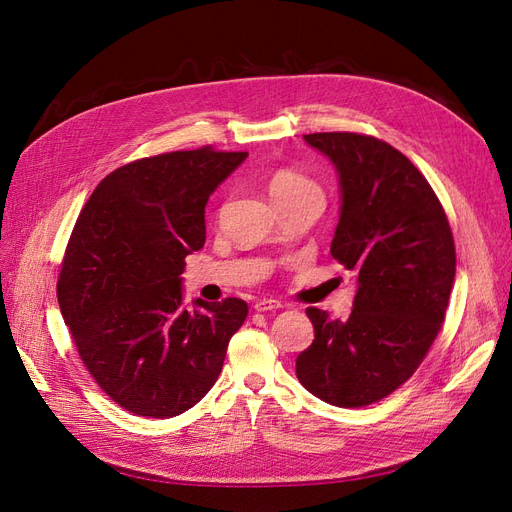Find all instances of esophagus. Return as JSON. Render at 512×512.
<instances>
[{
	"mask_svg": "<svg viewBox=\"0 0 512 512\" xmlns=\"http://www.w3.org/2000/svg\"><path fill=\"white\" fill-rule=\"evenodd\" d=\"M281 302L279 300H271V298H264V300H258L256 304H254V309L258 311V313H269V311H277V309H281Z\"/></svg>",
	"mask_w": 512,
	"mask_h": 512,
	"instance_id": "34e87169",
	"label": "esophagus"
}]
</instances>
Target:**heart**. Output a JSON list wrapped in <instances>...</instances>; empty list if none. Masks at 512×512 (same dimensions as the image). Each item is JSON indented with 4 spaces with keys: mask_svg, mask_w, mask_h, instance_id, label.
I'll return each mask as SVG.
<instances>
[{
    "mask_svg": "<svg viewBox=\"0 0 512 512\" xmlns=\"http://www.w3.org/2000/svg\"><path fill=\"white\" fill-rule=\"evenodd\" d=\"M311 189H317L313 182L292 170L275 172L269 182V193L273 199H281V197H288V195L302 193V191H311Z\"/></svg>",
    "mask_w": 512,
    "mask_h": 512,
    "instance_id": "obj_1",
    "label": "heart"
}]
</instances>
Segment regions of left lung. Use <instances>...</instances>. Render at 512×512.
<instances>
[{
    "label": "left lung",
    "instance_id": "1",
    "mask_svg": "<svg viewBox=\"0 0 512 512\" xmlns=\"http://www.w3.org/2000/svg\"><path fill=\"white\" fill-rule=\"evenodd\" d=\"M332 161L340 218L332 256L353 271L349 319L306 309L315 340L296 359L306 391L336 407L384 399L410 378L437 338L456 277L452 229L414 163L374 136L306 134Z\"/></svg>",
    "mask_w": 512,
    "mask_h": 512
}]
</instances>
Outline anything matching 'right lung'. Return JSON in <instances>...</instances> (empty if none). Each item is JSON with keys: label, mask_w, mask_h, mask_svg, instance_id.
<instances>
[{"label": "right lung", "mask_w": 512, "mask_h": 512, "mask_svg": "<svg viewBox=\"0 0 512 512\" xmlns=\"http://www.w3.org/2000/svg\"><path fill=\"white\" fill-rule=\"evenodd\" d=\"M248 153L212 147L138 159L90 195L58 277L60 313L98 386L136 416L199 403L248 317L239 298L182 304L185 258L206 243V206Z\"/></svg>", "instance_id": "add662e5"}]
</instances>
